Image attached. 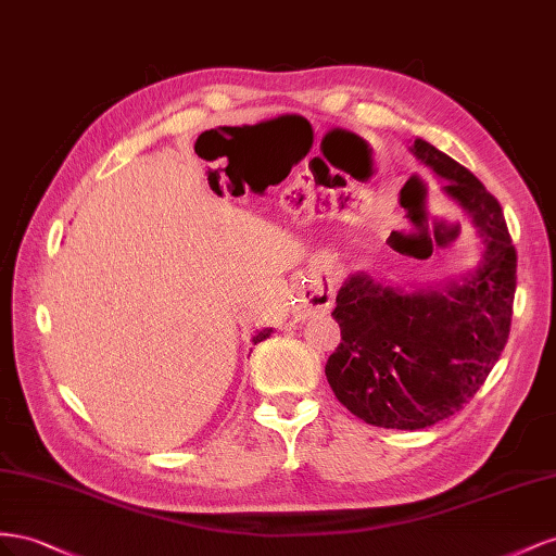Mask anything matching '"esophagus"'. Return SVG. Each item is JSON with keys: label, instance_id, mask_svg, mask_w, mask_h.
Wrapping results in <instances>:
<instances>
[{"label": "esophagus", "instance_id": "esophagus-1", "mask_svg": "<svg viewBox=\"0 0 556 556\" xmlns=\"http://www.w3.org/2000/svg\"><path fill=\"white\" fill-rule=\"evenodd\" d=\"M332 295H336V277L332 273H324L314 277L303 289V305L309 312H328L332 307Z\"/></svg>", "mask_w": 556, "mask_h": 556}]
</instances>
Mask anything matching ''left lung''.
I'll return each mask as SVG.
<instances>
[{
	"instance_id": "left-lung-1",
	"label": "left lung",
	"mask_w": 556,
	"mask_h": 556,
	"mask_svg": "<svg viewBox=\"0 0 556 556\" xmlns=\"http://www.w3.org/2000/svg\"><path fill=\"white\" fill-rule=\"evenodd\" d=\"M424 165L472 216L484 261L464 283L403 293L368 275L344 281L332 316L342 342L326 363L336 399L366 424L417 431L456 415L484 384L510 336L517 249L498 200L470 169L424 139Z\"/></svg>"
}]
</instances>
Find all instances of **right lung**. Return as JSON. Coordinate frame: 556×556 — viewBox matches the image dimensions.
<instances>
[{
    "mask_svg": "<svg viewBox=\"0 0 556 556\" xmlns=\"http://www.w3.org/2000/svg\"><path fill=\"white\" fill-rule=\"evenodd\" d=\"M269 332H273V330H261V332H258V336H256V338H253V344H256V342H263L265 338H269Z\"/></svg>",
    "mask_w": 556,
    "mask_h": 556,
    "instance_id": "obj_1",
    "label": "right lung"
}]
</instances>
